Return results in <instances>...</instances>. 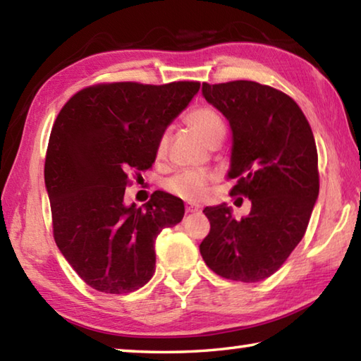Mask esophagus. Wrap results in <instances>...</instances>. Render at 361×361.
<instances>
[{
    "label": "esophagus",
    "instance_id": "esophagus-1",
    "mask_svg": "<svg viewBox=\"0 0 361 361\" xmlns=\"http://www.w3.org/2000/svg\"><path fill=\"white\" fill-rule=\"evenodd\" d=\"M197 212H200V205L186 204V213H197Z\"/></svg>",
    "mask_w": 361,
    "mask_h": 361
}]
</instances>
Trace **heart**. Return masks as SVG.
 Here are the masks:
<instances>
[{"label":"heart","instance_id":"1","mask_svg":"<svg viewBox=\"0 0 361 361\" xmlns=\"http://www.w3.org/2000/svg\"><path fill=\"white\" fill-rule=\"evenodd\" d=\"M186 124L202 137L210 146L219 143L226 133L224 122L215 109L209 106H197L186 114ZM167 148V135H162L157 143V156H162ZM212 175L207 172H181L166 183L170 192L188 200L202 199Z\"/></svg>","mask_w":361,"mask_h":361}]
</instances>
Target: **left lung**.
Listing matches in <instances>:
<instances>
[{
  "label": "left lung",
  "instance_id": "1",
  "mask_svg": "<svg viewBox=\"0 0 361 361\" xmlns=\"http://www.w3.org/2000/svg\"><path fill=\"white\" fill-rule=\"evenodd\" d=\"M202 95L229 122L231 194L248 197L252 210L235 219L226 204L205 207L210 232L200 255L218 276L259 282L301 242L319 199L314 133L296 102L269 85L204 82Z\"/></svg>",
  "mask_w": 361,
  "mask_h": 361
}]
</instances>
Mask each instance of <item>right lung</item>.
<instances>
[{"mask_svg":"<svg viewBox=\"0 0 361 361\" xmlns=\"http://www.w3.org/2000/svg\"><path fill=\"white\" fill-rule=\"evenodd\" d=\"M200 84H99L60 109L49 138L44 183L54 239L65 259L97 291L142 288L156 271L154 242L178 224L185 204L156 191L145 209L126 205L129 175L156 161L159 138Z\"/></svg>","mask_w":361,"mask_h":361,"instance_id":"right-lung-1","label":"right lung"}]
</instances>
